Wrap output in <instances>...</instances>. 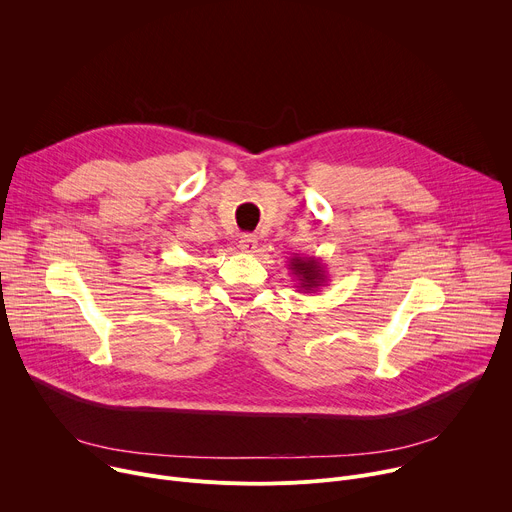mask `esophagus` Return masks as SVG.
Returning <instances> with one entry per match:
<instances>
[{"mask_svg":"<svg viewBox=\"0 0 512 512\" xmlns=\"http://www.w3.org/2000/svg\"><path fill=\"white\" fill-rule=\"evenodd\" d=\"M257 245H259V239L255 235H241L239 239V249L243 253H255Z\"/></svg>","mask_w":512,"mask_h":512,"instance_id":"esophagus-1","label":"esophagus"}]
</instances>
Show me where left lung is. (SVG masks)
<instances>
[{
  "instance_id": "8db88e82",
  "label": "left lung",
  "mask_w": 512,
  "mask_h": 512,
  "mask_svg": "<svg viewBox=\"0 0 512 512\" xmlns=\"http://www.w3.org/2000/svg\"><path fill=\"white\" fill-rule=\"evenodd\" d=\"M287 269L291 271L296 279V287L302 294H316L320 287L326 285L328 281V273H326V265L318 259V257H300L294 255L289 259Z\"/></svg>"
}]
</instances>
